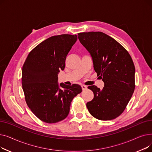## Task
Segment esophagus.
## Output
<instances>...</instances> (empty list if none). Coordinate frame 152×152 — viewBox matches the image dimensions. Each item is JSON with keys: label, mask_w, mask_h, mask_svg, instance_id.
Wrapping results in <instances>:
<instances>
[{"label": "esophagus", "mask_w": 152, "mask_h": 152, "mask_svg": "<svg viewBox=\"0 0 152 152\" xmlns=\"http://www.w3.org/2000/svg\"><path fill=\"white\" fill-rule=\"evenodd\" d=\"M81 87H82V89H83V91L87 89V87L86 86H84V85H82V86H81Z\"/></svg>", "instance_id": "obj_1"}]
</instances>
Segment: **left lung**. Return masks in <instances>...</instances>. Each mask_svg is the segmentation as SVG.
<instances>
[{
	"label": "left lung",
	"mask_w": 152,
	"mask_h": 152,
	"mask_svg": "<svg viewBox=\"0 0 152 152\" xmlns=\"http://www.w3.org/2000/svg\"><path fill=\"white\" fill-rule=\"evenodd\" d=\"M78 39L91 53L94 70L105 84L102 90L95 86L88 87L94 96L87 108L100 120L115 119L124 111L135 89V66L131 55L102 32L80 33Z\"/></svg>",
	"instance_id": "obj_1"
}]
</instances>
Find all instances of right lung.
I'll return each instance as SVG.
<instances>
[{"mask_svg": "<svg viewBox=\"0 0 152 152\" xmlns=\"http://www.w3.org/2000/svg\"><path fill=\"white\" fill-rule=\"evenodd\" d=\"M76 35L52 36L28 54L22 68L21 83L27 105L40 120L58 123L69 114L72 100L82 92L77 84L57 83L58 73L65 67L66 56Z\"/></svg>", "mask_w": 152, "mask_h": 152, "instance_id": "1", "label": "right lung"}]
</instances>
